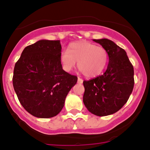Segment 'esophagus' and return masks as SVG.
I'll return each instance as SVG.
<instances>
[{"label":"esophagus","mask_w":150,"mask_h":150,"mask_svg":"<svg viewBox=\"0 0 150 150\" xmlns=\"http://www.w3.org/2000/svg\"><path fill=\"white\" fill-rule=\"evenodd\" d=\"M83 81L81 78H78V83H83Z\"/></svg>","instance_id":"obj_1"}]
</instances>
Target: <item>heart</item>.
Here are the masks:
<instances>
[{
    "mask_svg": "<svg viewBox=\"0 0 150 150\" xmlns=\"http://www.w3.org/2000/svg\"><path fill=\"white\" fill-rule=\"evenodd\" d=\"M108 59L105 48L85 40L70 43L69 50H64L60 54V61L66 72L72 70L78 62V69L86 78H90L102 74Z\"/></svg>",
    "mask_w": 150,
    "mask_h": 150,
    "instance_id": "1",
    "label": "heart"
}]
</instances>
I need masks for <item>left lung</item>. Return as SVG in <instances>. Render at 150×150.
Here are the masks:
<instances>
[{"instance_id":"8db88e82","label":"left lung","mask_w":150,"mask_h":150,"mask_svg":"<svg viewBox=\"0 0 150 150\" xmlns=\"http://www.w3.org/2000/svg\"><path fill=\"white\" fill-rule=\"evenodd\" d=\"M108 53L109 63L103 75L83 81V103L97 116L114 114L128 101L134 88V67L124 49L107 38L93 39Z\"/></svg>"}]
</instances>
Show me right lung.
I'll use <instances>...</instances> for the list:
<instances>
[{
    "instance_id": "1",
    "label": "right lung",
    "mask_w": 150,
    "mask_h": 150,
    "mask_svg": "<svg viewBox=\"0 0 150 150\" xmlns=\"http://www.w3.org/2000/svg\"><path fill=\"white\" fill-rule=\"evenodd\" d=\"M60 40H40L25 47L15 64L13 86L19 102L40 118L57 115L78 78L62 69Z\"/></svg>"
}]
</instances>
